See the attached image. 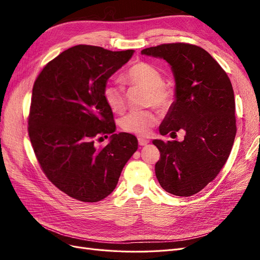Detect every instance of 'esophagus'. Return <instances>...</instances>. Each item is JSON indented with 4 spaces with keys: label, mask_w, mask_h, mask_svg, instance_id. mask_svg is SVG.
I'll use <instances>...</instances> for the list:
<instances>
[{
    "label": "esophagus",
    "mask_w": 260,
    "mask_h": 260,
    "mask_svg": "<svg viewBox=\"0 0 260 260\" xmlns=\"http://www.w3.org/2000/svg\"><path fill=\"white\" fill-rule=\"evenodd\" d=\"M138 142H139V145L144 146V145H146V144L149 143V141L146 140V139H143V138H139V139H138Z\"/></svg>",
    "instance_id": "1"
}]
</instances>
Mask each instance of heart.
Listing matches in <instances>:
<instances>
[{"label":"heart","mask_w":260,"mask_h":260,"mask_svg":"<svg viewBox=\"0 0 260 260\" xmlns=\"http://www.w3.org/2000/svg\"><path fill=\"white\" fill-rule=\"evenodd\" d=\"M123 81L131 89L145 90V104L153 105L164 112L175 101V89L164 81V76L156 66L147 61H138L133 64L123 75ZM127 90L117 81L105 84L103 96L107 106L116 114H121L125 108ZM157 122V116L152 111L132 112L121 119L120 125L123 131L144 137Z\"/></svg>","instance_id":"obj_1"}]
</instances>
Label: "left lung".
<instances>
[{
    "label": "left lung",
    "mask_w": 260,
    "mask_h": 260,
    "mask_svg": "<svg viewBox=\"0 0 260 260\" xmlns=\"http://www.w3.org/2000/svg\"><path fill=\"white\" fill-rule=\"evenodd\" d=\"M171 65L176 101L159 127L161 136L185 132L184 140H154L160 152L155 174L165 191L191 196L214 180L229 158L237 135L231 81L211 55L198 45L167 43L141 51Z\"/></svg>",
    "instance_id": "obj_1"
}]
</instances>
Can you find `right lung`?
I'll return each mask as SVG.
<instances>
[{
  "instance_id": "right-lung-1",
  "label": "right lung",
  "mask_w": 260,
  "mask_h": 260,
  "mask_svg": "<svg viewBox=\"0 0 260 260\" xmlns=\"http://www.w3.org/2000/svg\"><path fill=\"white\" fill-rule=\"evenodd\" d=\"M133 52L76 45L49 61L34 83L28 117L31 145L46 178L75 200H104L138 149L135 136L114 133L113 112L103 96L108 78ZM104 134L112 135L111 142L96 149L93 139Z\"/></svg>"
}]
</instances>
